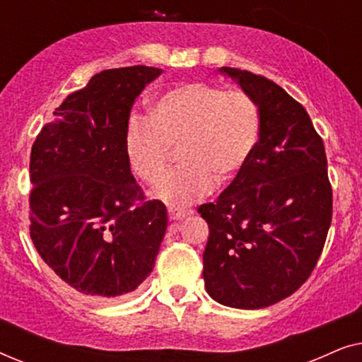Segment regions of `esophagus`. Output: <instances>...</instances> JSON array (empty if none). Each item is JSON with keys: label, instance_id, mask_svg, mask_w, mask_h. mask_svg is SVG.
Wrapping results in <instances>:
<instances>
[{"label": "esophagus", "instance_id": "1", "mask_svg": "<svg viewBox=\"0 0 362 362\" xmlns=\"http://www.w3.org/2000/svg\"><path fill=\"white\" fill-rule=\"evenodd\" d=\"M168 216H170V221H180V219H185L187 216L185 211H176V209H170L168 211Z\"/></svg>", "mask_w": 362, "mask_h": 362}]
</instances>
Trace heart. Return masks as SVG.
<instances>
[{
    "instance_id": "b5f03b06",
    "label": "heart",
    "mask_w": 362,
    "mask_h": 362,
    "mask_svg": "<svg viewBox=\"0 0 362 362\" xmlns=\"http://www.w3.org/2000/svg\"><path fill=\"white\" fill-rule=\"evenodd\" d=\"M262 117L254 97L206 82L168 88L151 102L150 117L128 123L125 153L130 170L146 185L166 175L171 148L181 166L155 194L173 207L191 204L217 186L234 182L260 143Z\"/></svg>"
}]
</instances>
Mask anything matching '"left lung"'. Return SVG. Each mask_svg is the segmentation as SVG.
<instances>
[{"mask_svg":"<svg viewBox=\"0 0 362 362\" xmlns=\"http://www.w3.org/2000/svg\"><path fill=\"white\" fill-rule=\"evenodd\" d=\"M221 72L260 108V143L244 173L199 206L209 226L202 255L207 293L217 303L259 310L308 280L333 216L325 145L301 103L264 76Z\"/></svg>","mask_w":362,"mask_h":362,"instance_id":"obj_1","label":"left lung"}]
</instances>
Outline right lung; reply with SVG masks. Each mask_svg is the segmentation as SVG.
<instances>
[{
  "mask_svg": "<svg viewBox=\"0 0 362 362\" xmlns=\"http://www.w3.org/2000/svg\"><path fill=\"white\" fill-rule=\"evenodd\" d=\"M160 74L146 66L95 74L33 145L29 234L54 274L82 295H128L155 267L166 207L145 201L125 138L133 102Z\"/></svg>",
  "mask_w": 362,
  "mask_h": 362,
  "instance_id": "right-lung-1",
  "label": "right lung"
}]
</instances>
